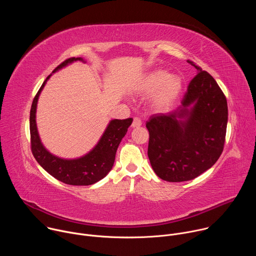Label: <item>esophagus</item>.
I'll return each mask as SVG.
<instances>
[{"label":"esophagus","instance_id":"1","mask_svg":"<svg viewBox=\"0 0 256 256\" xmlns=\"http://www.w3.org/2000/svg\"><path fill=\"white\" fill-rule=\"evenodd\" d=\"M140 126H142V120H140L138 118H134V120H132V128H140Z\"/></svg>","mask_w":256,"mask_h":256}]
</instances>
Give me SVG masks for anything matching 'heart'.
Returning a JSON list of instances; mask_svg holds the SVG:
<instances>
[{"label": "heart", "mask_w": 256, "mask_h": 256, "mask_svg": "<svg viewBox=\"0 0 256 256\" xmlns=\"http://www.w3.org/2000/svg\"><path fill=\"white\" fill-rule=\"evenodd\" d=\"M182 89L180 78L170 76L164 70H155L146 75L138 86L142 95L153 94L152 105L157 110H167L176 101Z\"/></svg>", "instance_id": "b5f03b06"}]
</instances>
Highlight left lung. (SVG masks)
I'll return each instance as SVG.
<instances>
[{"label": "left lung", "instance_id": "obj_1", "mask_svg": "<svg viewBox=\"0 0 256 256\" xmlns=\"http://www.w3.org/2000/svg\"><path fill=\"white\" fill-rule=\"evenodd\" d=\"M198 74L190 81L181 106L153 114L148 157L158 177L169 182L194 179L220 158L228 122L226 97L216 80L192 60Z\"/></svg>", "mask_w": 256, "mask_h": 256}]
</instances>
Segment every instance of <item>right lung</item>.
Returning a JSON list of instances; mask_svg holds the SVG:
<instances>
[{
    "label": "right lung",
    "mask_w": 256,
    "mask_h": 256,
    "mask_svg": "<svg viewBox=\"0 0 256 256\" xmlns=\"http://www.w3.org/2000/svg\"><path fill=\"white\" fill-rule=\"evenodd\" d=\"M81 60L82 58H70L56 66L52 72L66 64ZM52 74L46 79L38 94L35 95L30 109V138L31 151L38 164L52 176L70 186H91L104 178L112 170L118 146L126 136L132 118L112 120L108 124L105 132L95 147L85 156L77 159H62L50 153L42 144L38 126H36V107L38 97Z\"/></svg>",
    "instance_id": "add662e5"
}]
</instances>
